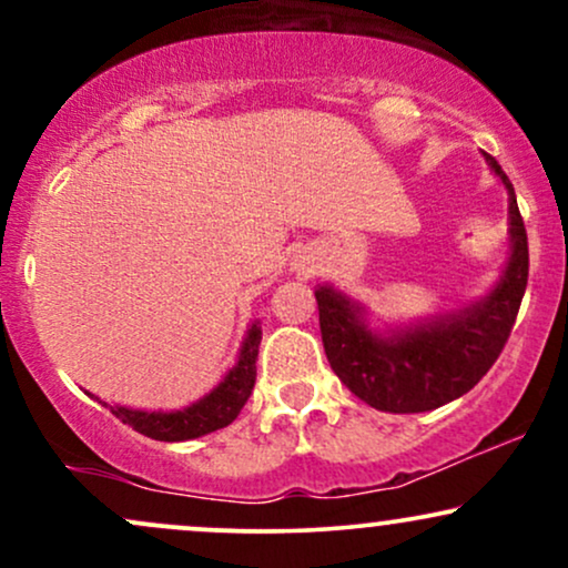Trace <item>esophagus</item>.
Masks as SVG:
<instances>
[{"label": "esophagus", "instance_id": "1", "mask_svg": "<svg viewBox=\"0 0 568 568\" xmlns=\"http://www.w3.org/2000/svg\"><path fill=\"white\" fill-rule=\"evenodd\" d=\"M293 270H296L298 275H310L312 266H310V262H296V264H293Z\"/></svg>", "mask_w": 568, "mask_h": 568}]
</instances>
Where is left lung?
<instances>
[{"label": "left lung", "instance_id": "left-lung-1", "mask_svg": "<svg viewBox=\"0 0 568 568\" xmlns=\"http://www.w3.org/2000/svg\"><path fill=\"white\" fill-rule=\"evenodd\" d=\"M484 158L507 189L510 219V256L486 296L448 315L376 331L366 304L334 285L315 288L325 357L349 393L371 408L422 414L456 400L484 379L510 336L529 280V243L510 179L491 154Z\"/></svg>", "mask_w": 568, "mask_h": 568}]
</instances>
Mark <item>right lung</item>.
Returning <instances> with one entry per match:
<instances>
[{
  "mask_svg": "<svg viewBox=\"0 0 568 568\" xmlns=\"http://www.w3.org/2000/svg\"><path fill=\"white\" fill-rule=\"evenodd\" d=\"M258 344H262V325L251 323V328H247V334L243 338V347H240L237 361H234V366L230 371H226L224 379H221L211 393H205L200 400H194L192 406L186 408L141 410L128 406H109V403L103 400L101 403L112 410L116 419H122L125 425L133 427L135 433L146 435V438L165 443L202 438V435L216 433V429L232 425V422L237 419L240 410H243L245 400L251 397L253 384H256Z\"/></svg>",
  "mask_w": 568,
  "mask_h": 568,
  "instance_id": "right-lung-1",
  "label": "right lung"
}]
</instances>
